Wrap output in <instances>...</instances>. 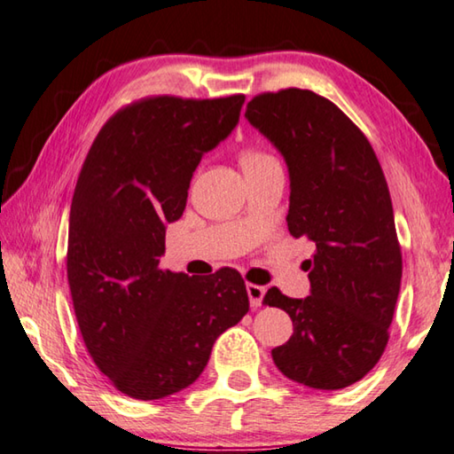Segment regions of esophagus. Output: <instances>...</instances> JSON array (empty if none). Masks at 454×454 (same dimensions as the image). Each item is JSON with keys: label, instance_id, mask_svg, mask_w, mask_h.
I'll list each match as a JSON object with an SVG mask.
<instances>
[{"label": "esophagus", "instance_id": "obj_1", "mask_svg": "<svg viewBox=\"0 0 454 454\" xmlns=\"http://www.w3.org/2000/svg\"><path fill=\"white\" fill-rule=\"evenodd\" d=\"M246 292H248L252 309H258V306H262V298L266 294L264 286H258V284H246Z\"/></svg>", "mask_w": 454, "mask_h": 454}]
</instances>
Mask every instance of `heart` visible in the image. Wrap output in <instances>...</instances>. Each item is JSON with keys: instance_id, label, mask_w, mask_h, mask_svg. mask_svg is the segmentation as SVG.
I'll list each match as a JSON object with an SVG mask.
<instances>
[{"instance_id": "heart-1", "label": "heart", "mask_w": 454, "mask_h": 454, "mask_svg": "<svg viewBox=\"0 0 454 454\" xmlns=\"http://www.w3.org/2000/svg\"><path fill=\"white\" fill-rule=\"evenodd\" d=\"M238 160H240L244 172L276 162V158L272 156V153L260 150V148H256V145H246V148H242L240 153H238Z\"/></svg>"}]
</instances>
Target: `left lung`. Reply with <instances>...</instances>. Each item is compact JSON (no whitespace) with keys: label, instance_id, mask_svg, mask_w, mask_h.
<instances>
[{"label":"left lung","instance_id":"8db88e82","mask_svg":"<svg viewBox=\"0 0 454 454\" xmlns=\"http://www.w3.org/2000/svg\"><path fill=\"white\" fill-rule=\"evenodd\" d=\"M246 118L282 152L290 172L288 232L317 244L310 296L272 286L262 304L288 312L290 340L272 350L290 380L320 390L358 382L388 342L403 252L393 202L368 137L340 107L310 90L264 91Z\"/></svg>","mask_w":454,"mask_h":454}]
</instances>
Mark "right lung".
Segmentation results:
<instances>
[{
	"mask_svg": "<svg viewBox=\"0 0 454 454\" xmlns=\"http://www.w3.org/2000/svg\"><path fill=\"white\" fill-rule=\"evenodd\" d=\"M242 94L148 96L99 129L75 184L67 284L83 344L120 393L158 401L190 387L216 338L250 309L240 272L160 268L204 152L232 132Z\"/></svg>",
	"mask_w": 454,
	"mask_h": 454,
	"instance_id": "right-lung-1",
	"label": "right lung"
}]
</instances>
